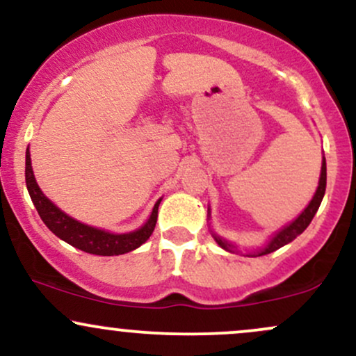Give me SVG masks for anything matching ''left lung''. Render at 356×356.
Instances as JSON below:
<instances>
[{"label": "left lung", "instance_id": "1", "mask_svg": "<svg viewBox=\"0 0 356 356\" xmlns=\"http://www.w3.org/2000/svg\"><path fill=\"white\" fill-rule=\"evenodd\" d=\"M325 191H326V161H325V157H323L320 184H318L316 194H314V197L312 199V202L308 204V207H306V209H305L303 212H301L300 216H298V219L293 220V222L289 224V226H286L284 229H281L280 232H277L275 238L269 241V244H268L266 248L261 249V251H257L256 254H249V256L256 257V256L269 254V252H275L276 249L283 248L284 244L291 243L293 239H296L298 236H300L301 232H303V231L306 229V227L309 226V222H312V219L314 218V214H316L318 207H320V204H321V201H323V195H325ZM214 239H216V243H218L219 246L222 248V249H226V251L234 252L236 249H238V248L234 246V244H231V243H227V241L220 239L219 236L214 234Z\"/></svg>", "mask_w": 356, "mask_h": 356}]
</instances>
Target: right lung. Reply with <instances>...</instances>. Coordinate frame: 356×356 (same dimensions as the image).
<instances>
[{
	"instance_id": "right-lung-1",
	"label": "right lung",
	"mask_w": 356,
	"mask_h": 356,
	"mask_svg": "<svg viewBox=\"0 0 356 356\" xmlns=\"http://www.w3.org/2000/svg\"><path fill=\"white\" fill-rule=\"evenodd\" d=\"M24 179H26V187L30 192V197L33 201L40 218L53 234L58 236L65 243L72 244L73 248H79L81 251L90 252L97 256H118L125 252L134 251L138 246L145 243L154 232L155 222H157L159 204L155 202L152 214L140 229L129 232V234H112V232L97 229V227L81 224L79 220L72 219L65 212H61L58 207L53 204L50 199L44 197V194L40 191L38 184L35 181L33 169H31L30 150L26 149V167H24Z\"/></svg>"
}]
</instances>
